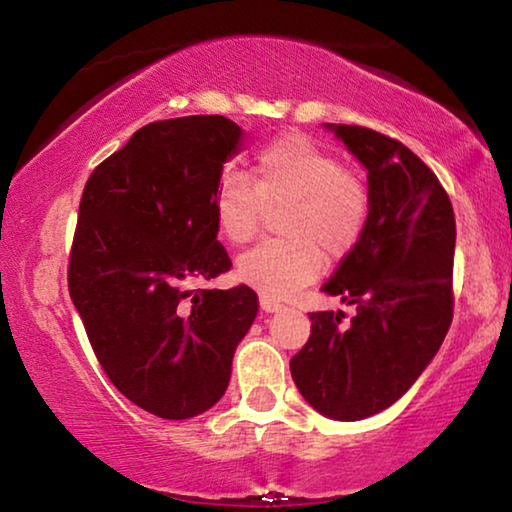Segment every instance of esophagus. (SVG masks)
Returning <instances> with one entry per match:
<instances>
[{"mask_svg":"<svg viewBox=\"0 0 512 512\" xmlns=\"http://www.w3.org/2000/svg\"><path fill=\"white\" fill-rule=\"evenodd\" d=\"M282 303H277V300H272V298H261V310L263 312H279L282 310Z\"/></svg>","mask_w":512,"mask_h":512,"instance_id":"esophagus-1","label":"esophagus"}]
</instances>
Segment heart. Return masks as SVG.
<instances>
[{
	"label": "heart",
	"mask_w": 512,
	"mask_h": 512,
	"mask_svg": "<svg viewBox=\"0 0 512 512\" xmlns=\"http://www.w3.org/2000/svg\"><path fill=\"white\" fill-rule=\"evenodd\" d=\"M289 205L279 228L237 258V277L270 298H286L312 282L328 261L347 256L361 240L370 212L368 186L338 156L303 135H282L256 153L251 177L230 174L219 184L214 216L221 235L244 244L261 228L265 207Z\"/></svg>",
	"instance_id": "heart-1"
}]
</instances>
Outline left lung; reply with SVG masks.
<instances>
[{
    "mask_svg": "<svg viewBox=\"0 0 512 512\" xmlns=\"http://www.w3.org/2000/svg\"><path fill=\"white\" fill-rule=\"evenodd\" d=\"M324 128L368 170L370 212L361 240L321 286L356 314L312 312L291 375L314 410L356 422L394 405L443 345L457 223L445 188L408 146L359 125Z\"/></svg>",
    "mask_w": 512,
    "mask_h": 512,
    "instance_id": "8db88e82",
    "label": "left lung"
}]
</instances>
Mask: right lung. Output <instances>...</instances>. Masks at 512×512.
<instances>
[{
    "mask_svg": "<svg viewBox=\"0 0 512 512\" xmlns=\"http://www.w3.org/2000/svg\"><path fill=\"white\" fill-rule=\"evenodd\" d=\"M242 135L223 116L149 123L83 188L69 296L114 387L156 417L212 408L256 319L249 286L188 289L233 265L216 240L214 198Z\"/></svg>",
    "mask_w": 512,
    "mask_h": 512,
    "instance_id": "add662e5",
    "label": "right lung"
}]
</instances>
